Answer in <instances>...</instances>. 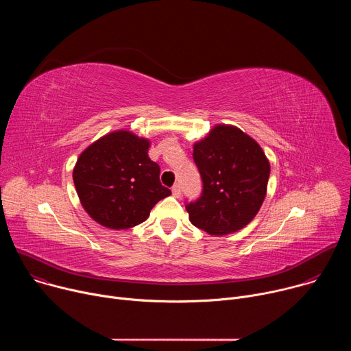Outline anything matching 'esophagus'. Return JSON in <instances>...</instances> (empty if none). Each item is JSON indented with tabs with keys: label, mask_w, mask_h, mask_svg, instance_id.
I'll return each mask as SVG.
<instances>
[{
	"label": "esophagus",
	"mask_w": 351,
	"mask_h": 351,
	"mask_svg": "<svg viewBox=\"0 0 351 351\" xmlns=\"http://www.w3.org/2000/svg\"><path fill=\"white\" fill-rule=\"evenodd\" d=\"M172 194H173V197H176V198H179V197L182 195L180 184H173V187H172Z\"/></svg>",
	"instance_id": "obj_1"
}]
</instances>
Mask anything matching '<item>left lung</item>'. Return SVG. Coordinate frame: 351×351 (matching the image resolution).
<instances>
[{
	"instance_id": "obj_1",
	"label": "left lung",
	"mask_w": 351,
	"mask_h": 351,
	"mask_svg": "<svg viewBox=\"0 0 351 351\" xmlns=\"http://www.w3.org/2000/svg\"><path fill=\"white\" fill-rule=\"evenodd\" d=\"M203 193L186 210L210 234L237 232L253 221L267 194L271 165L260 144L232 125H217L193 145Z\"/></svg>"
}]
</instances>
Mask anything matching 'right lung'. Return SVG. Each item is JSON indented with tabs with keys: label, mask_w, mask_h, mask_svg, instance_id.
<instances>
[{
	"label": "right lung",
	"mask_w": 351,
	"mask_h": 351,
	"mask_svg": "<svg viewBox=\"0 0 351 351\" xmlns=\"http://www.w3.org/2000/svg\"><path fill=\"white\" fill-rule=\"evenodd\" d=\"M148 147V138L115 130L79 156L73 183L82 207L97 223L115 230L133 228L171 194L160 182V167L149 160Z\"/></svg>",
	"instance_id": "obj_1"
}]
</instances>
